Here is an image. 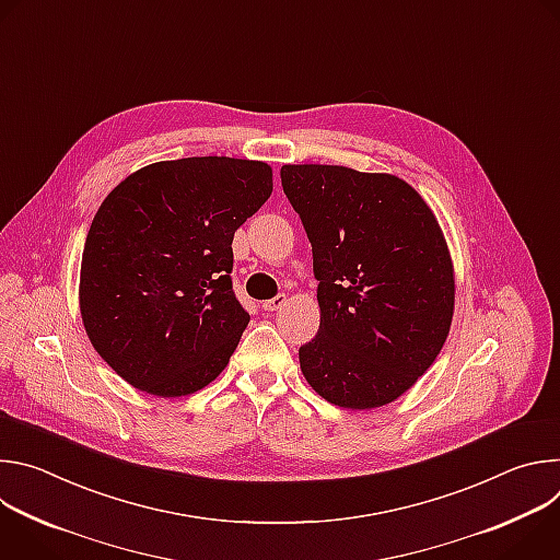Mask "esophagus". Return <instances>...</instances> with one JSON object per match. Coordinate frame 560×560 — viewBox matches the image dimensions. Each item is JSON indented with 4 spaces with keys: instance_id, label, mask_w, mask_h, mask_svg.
Masks as SVG:
<instances>
[{
    "instance_id": "34e87169",
    "label": "esophagus",
    "mask_w": 560,
    "mask_h": 560,
    "mask_svg": "<svg viewBox=\"0 0 560 560\" xmlns=\"http://www.w3.org/2000/svg\"><path fill=\"white\" fill-rule=\"evenodd\" d=\"M285 294H277V296H272V299H268V301H264V310H268V312H275V310H281L283 305H285Z\"/></svg>"
}]
</instances>
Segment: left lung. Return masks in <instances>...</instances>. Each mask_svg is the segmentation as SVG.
I'll return each instance as SVG.
<instances>
[{
	"mask_svg": "<svg viewBox=\"0 0 560 560\" xmlns=\"http://www.w3.org/2000/svg\"><path fill=\"white\" fill-rule=\"evenodd\" d=\"M312 246L322 324L299 348L326 401L372 410L408 392L439 357L454 314V268L439 221L394 175L281 168Z\"/></svg>",
	"mask_w": 560,
	"mask_h": 560,
	"instance_id": "obj_1",
	"label": "left lung"
}]
</instances>
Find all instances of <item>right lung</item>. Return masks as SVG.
Here are the masks:
<instances>
[{"label":"right lung","mask_w":560,"mask_h":560,"mask_svg":"<svg viewBox=\"0 0 560 560\" xmlns=\"http://www.w3.org/2000/svg\"><path fill=\"white\" fill-rule=\"evenodd\" d=\"M272 195V168L188 156L126 177L82 255L79 310L100 357L132 387L186 396L214 381L250 314L232 290V238Z\"/></svg>","instance_id":"add662e5"}]
</instances>
